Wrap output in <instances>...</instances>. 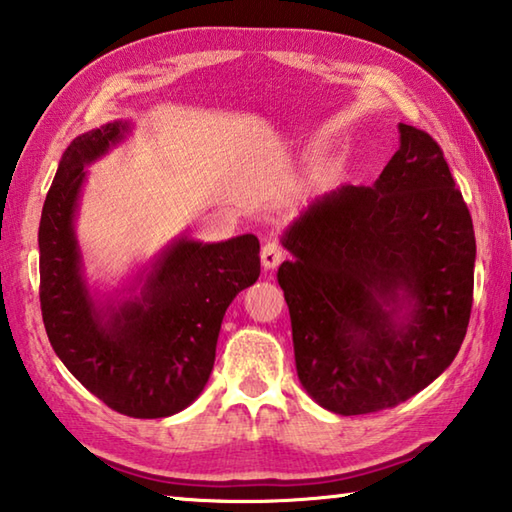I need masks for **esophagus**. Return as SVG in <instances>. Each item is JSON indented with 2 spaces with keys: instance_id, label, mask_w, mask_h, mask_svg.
Listing matches in <instances>:
<instances>
[{
  "instance_id": "esophagus-1",
  "label": "esophagus",
  "mask_w": 512,
  "mask_h": 512,
  "mask_svg": "<svg viewBox=\"0 0 512 512\" xmlns=\"http://www.w3.org/2000/svg\"><path fill=\"white\" fill-rule=\"evenodd\" d=\"M284 259H287V253H284V248L277 244V241H268L262 248V266L266 271H273V268L280 266Z\"/></svg>"
}]
</instances>
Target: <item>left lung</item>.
I'll use <instances>...</instances> for the list:
<instances>
[{"instance_id":"8db88e82","label":"left lung","mask_w":512,"mask_h":512,"mask_svg":"<svg viewBox=\"0 0 512 512\" xmlns=\"http://www.w3.org/2000/svg\"><path fill=\"white\" fill-rule=\"evenodd\" d=\"M375 185L311 201L277 268L298 379L339 415L393 409L461 350L472 311V216L433 137L400 124Z\"/></svg>"}]
</instances>
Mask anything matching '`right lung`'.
I'll return each mask as SVG.
<instances>
[{
    "label": "right lung",
    "instance_id": "right-lung-1",
    "mask_svg": "<svg viewBox=\"0 0 512 512\" xmlns=\"http://www.w3.org/2000/svg\"><path fill=\"white\" fill-rule=\"evenodd\" d=\"M131 128V121H110L63 153L38 230L40 307L65 368L112 411L153 420L203 393L225 309L259 277V241L241 235L203 244L183 235L135 275L124 298L94 296L74 232L85 167Z\"/></svg>",
    "mask_w": 512,
    "mask_h": 512
}]
</instances>
